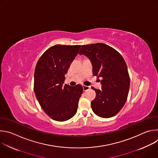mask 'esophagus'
<instances>
[{
  "label": "esophagus",
  "instance_id": "obj_1",
  "mask_svg": "<svg viewBox=\"0 0 158 158\" xmlns=\"http://www.w3.org/2000/svg\"><path fill=\"white\" fill-rule=\"evenodd\" d=\"M82 87H83V90H84V91H87V90H89L90 88H91V87H90V86L84 85Z\"/></svg>",
  "mask_w": 158,
  "mask_h": 158
}]
</instances>
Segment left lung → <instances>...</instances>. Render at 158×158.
<instances>
[{
  "instance_id": "left-lung-1",
  "label": "left lung",
  "mask_w": 158,
  "mask_h": 158,
  "mask_svg": "<svg viewBox=\"0 0 158 158\" xmlns=\"http://www.w3.org/2000/svg\"><path fill=\"white\" fill-rule=\"evenodd\" d=\"M79 54L91 60L93 75L102 79V90L92 87L96 93V98L91 101L93 112L104 118L114 116L125 104L130 86L124 58L114 49L102 43L84 45Z\"/></svg>"
}]
</instances>
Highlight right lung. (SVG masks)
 <instances>
[{"label":"right lung","instance_id":"1","mask_svg":"<svg viewBox=\"0 0 158 158\" xmlns=\"http://www.w3.org/2000/svg\"><path fill=\"white\" fill-rule=\"evenodd\" d=\"M81 47L55 45L41 56L35 66V96L44 112L57 121L68 120L77 112L82 86L63 84L65 74Z\"/></svg>","mask_w":158,"mask_h":158}]
</instances>
